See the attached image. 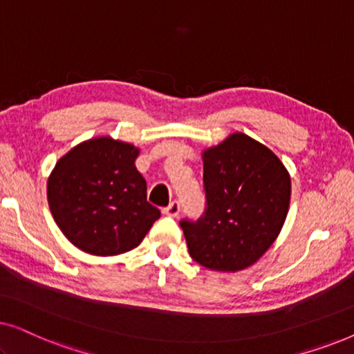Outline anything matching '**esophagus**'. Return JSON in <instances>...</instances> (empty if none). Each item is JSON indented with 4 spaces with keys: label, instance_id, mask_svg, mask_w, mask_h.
Segmentation results:
<instances>
[{
    "label": "esophagus",
    "instance_id": "esophagus-1",
    "mask_svg": "<svg viewBox=\"0 0 354 354\" xmlns=\"http://www.w3.org/2000/svg\"><path fill=\"white\" fill-rule=\"evenodd\" d=\"M162 212L166 216H169V217H177L178 212H180V205H178L177 201H172L167 207H164Z\"/></svg>",
    "mask_w": 354,
    "mask_h": 354
}]
</instances>
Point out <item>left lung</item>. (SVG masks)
Wrapping results in <instances>:
<instances>
[{"instance_id": "1", "label": "left lung", "mask_w": 354, "mask_h": 354, "mask_svg": "<svg viewBox=\"0 0 354 354\" xmlns=\"http://www.w3.org/2000/svg\"><path fill=\"white\" fill-rule=\"evenodd\" d=\"M207 207L182 222L188 251L216 272H239L263 258L287 219L292 180L277 154L235 132L203 149Z\"/></svg>"}]
</instances>
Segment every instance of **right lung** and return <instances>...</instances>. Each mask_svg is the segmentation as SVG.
Here are the masks:
<instances>
[{
	"label": "right lung",
	"mask_w": 354,
	"mask_h": 354,
	"mask_svg": "<svg viewBox=\"0 0 354 354\" xmlns=\"http://www.w3.org/2000/svg\"><path fill=\"white\" fill-rule=\"evenodd\" d=\"M140 148L100 135L59 158L46 183L53 219L72 245L95 256L127 253L161 212L135 167Z\"/></svg>",
	"instance_id": "right-lung-1"
}]
</instances>
